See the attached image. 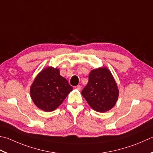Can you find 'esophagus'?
I'll use <instances>...</instances> for the list:
<instances>
[{
  "mask_svg": "<svg viewBox=\"0 0 153 153\" xmlns=\"http://www.w3.org/2000/svg\"><path fill=\"white\" fill-rule=\"evenodd\" d=\"M75 88L76 89H77V90H80L81 89H82V87H81V85H77V86H76L75 87Z\"/></svg>",
  "mask_w": 153,
  "mask_h": 153,
  "instance_id": "esophagus-1",
  "label": "esophagus"
}]
</instances>
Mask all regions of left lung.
<instances>
[{
    "label": "left lung",
    "mask_w": 153,
    "mask_h": 153,
    "mask_svg": "<svg viewBox=\"0 0 153 153\" xmlns=\"http://www.w3.org/2000/svg\"><path fill=\"white\" fill-rule=\"evenodd\" d=\"M82 95L91 108L97 112H106L115 105L119 96L117 83L106 68L92 70Z\"/></svg>",
    "instance_id": "1"
}]
</instances>
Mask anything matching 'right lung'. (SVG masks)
<instances>
[{"label": "right lung", "mask_w": 153, "mask_h": 153, "mask_svg": "<svg viewBox=\"0 0 153 153\" xmlns=\"http://www.w3.org/2000/svg\"><path fill=\"white\" fill-rule=\"evenodd\" d=\"M73 88L59 75L58 68L48 67L36 77L30 88V96L38 108L50 112L62 103Z\"/></svg>", "instance_id": "add662e5"}]
</instances>
